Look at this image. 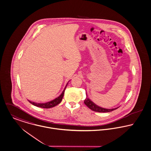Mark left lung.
Segmentation results:
<instances>
[{"label":"left lung","mask_w":151,"mask_h":151,"mask_svg":"<svg viewBox=\"0 0 151 151\" xmlns=\"http://www.w3.org/2000/svg\"><path fill=\"white\" fill-rule=\"evenodd\" d=\"M84 103L89 109H90L93 111H96V112H99V113H107V112L112 111H113V110H116V109L118 108V107H117V108L111 109H104V108L101 107L97 106L96 104H95L89 98H87V96L85 99V100L84 101Z\"/></svg>","instance_id":"8db88e82"}]
</instances>
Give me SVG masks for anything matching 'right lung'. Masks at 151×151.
<instances>
[{
    "mask_svg": "<svg viewBox=\"0 0 151 151\" xmlns=\"http://www.w3.org/2000/svg\"><path fill=\"white\" fill-rule=\"evenodd\" d=\"M67 84H68V83L67 84L66 86L65 87L64 90H63V93H61V94L59 96H58V98H56V99H53V101H50V102H48L45 103V104H37V103H35V102H31V101H29V102L30 104L35 105V106L40 107H41V108L49 109V108H51V107H55V106H56V105L59 104L61 102Z\"/></svg>",
    "mask_w": 151,
    "mask_h": 151,
    "instance_id": "1",
    "label": "right lung"
}]
</instances>
